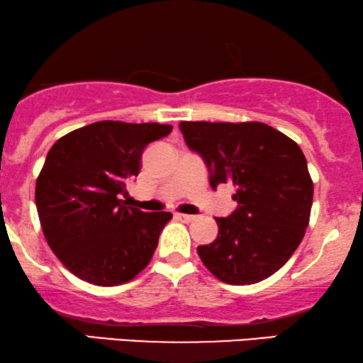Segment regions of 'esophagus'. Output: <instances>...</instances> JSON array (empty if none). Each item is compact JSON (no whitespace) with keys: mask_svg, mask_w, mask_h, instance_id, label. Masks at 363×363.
Masks as SVG:
<instances>
[{"mask_svg":"<svg viewBox=\"0 0 363 363\" xmlns=\"http://www.w3.org/2000/svg\"><path fill=\"white\" fill-rule=\"evenodd\" d=\"M174 218H176V220L186 221V223H191V221H193L196 216H193V215H184V213H176V215H174Z\"/></svg>","mask_w":363,"mask_h":363,"instance_id":"1","label":"esophagus"}]
</instances>
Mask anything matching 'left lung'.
<instances>
[{"label":"left lung","instance_id":"1","mask_svg":"<svg viewBox=\"0 0 363 363\" xmlns=\"http://www.w3.org/2000/svg\"><path fill=\"white\" fill-rule=\"evenodd\" d=\"M186 145L206 164L209 186L231 182L237 209L216 218L218 237L198 253L213 276L245 286L277 272L309 223L313 181L296 142L272 126L181 121Z\"/></svg>","mask_w":363,"mask_h":363}]
</instances>
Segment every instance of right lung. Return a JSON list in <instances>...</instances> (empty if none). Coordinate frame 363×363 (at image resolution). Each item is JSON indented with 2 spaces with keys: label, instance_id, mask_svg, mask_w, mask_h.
<instances>
[{
  "label": "right lung",
  "instance_id": "add662e5",
  "mask_svg": "<svg viewBox=\"0 0 363 363\" xmlns=\"http://www.w3.org/2000/svg\"><path fill=\"white\" fill-rule=\"evenodd\" d=\"M170 132V125L98 121L49 150L35 203L47 243L76 277L118 286L148 265L172 215L140 211L121 198L148 143Z\"/></svg>",
  "mask_w": 363,
  "mask_h": 363
}]
</instances>
